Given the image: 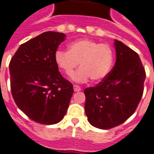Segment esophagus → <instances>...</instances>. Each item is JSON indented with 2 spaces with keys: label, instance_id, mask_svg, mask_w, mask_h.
I'll list each match as a JSON object with an SVG mask.
<instances>
[{
  "label": "esophagus",
  "instance_id": "obj_1",
  "mask_svg": "<svg viewBox=\"0 0 154 154\" xmlns=\"http://www.w3.org/2000/svg\"><path fill=\"white\" fill-rule=\"evenodd\" d=\"M74 92H79V91H81V88L77 85H74Z\"/></svg>",
  "mask_w": 154,
  "mask_h": 154
}]
</instances>
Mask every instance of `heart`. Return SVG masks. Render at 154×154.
I'll use <instances>...</instances> for the list:
<instances>
[{
  "label": "heart",
  "instance_id": "1",
  "mask_svg": "<svg viewBox=\"0 0 154 154\" xmlns=\"http://www.w3.org/2000/svg\"><path fill=\"white\" fill-rule=\"evenodd\" d=\"M113 51L108 44H100L88 38H80L68 45V51L57 50L54 60L64 73L70 74L78 66L80 68L70 76L77 83L91 79L99 82L110 73L113 63Z\"/></svg>",
  "mask_w": 154,
  "mask_h": 154
}]
</instances>
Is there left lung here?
<instances>
[{
  "instance_id": "1",
  "label": "left lung",
  "mask_w": 154,
  "mask_h": 154,
  "mask_svg": "<svg viewBox=\"0 0 154 154\" xmlns=\"http://www.w3.org/2000/svg\"><path fill=\"white\" fill-rule=\"evenodd\" d=\"M116 63L96 87L84 90L85 113L94 127L113 128L134 113L143 92L146 73L139 55L121 41L115 40Z\"/></svg>"
}]
</instances>
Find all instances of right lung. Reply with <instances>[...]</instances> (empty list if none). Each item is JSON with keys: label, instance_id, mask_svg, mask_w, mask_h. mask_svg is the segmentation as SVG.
<instances>
[{"label": "right lung", "instance_id": "right-lung-1", "mask_svg": "<svg viewBox=\"0 0 154 154\" xmlns=\"http://www.w3.org/2000/svg\"><path fill=\"white\" fill-rule=\"evenodd\" d=\"M63 33L48 31L21 44L9 64L11 89L17 106L41 124H57L66 114L74 88L54 60Z\"/></svg>", "mask_w": 154, "mask_h": 154}]
</instances>
